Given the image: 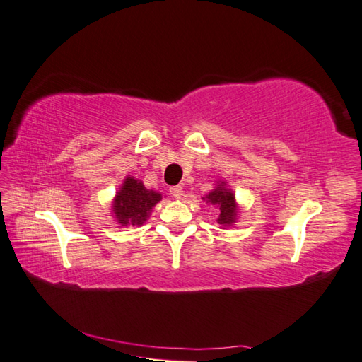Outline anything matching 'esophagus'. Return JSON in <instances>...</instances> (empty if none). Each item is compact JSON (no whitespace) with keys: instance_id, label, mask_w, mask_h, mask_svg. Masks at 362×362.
<instances>
[{"instance_id":"obj_1","label":"esophagus","mask_w":362,"mask_h":362,"mask_svg":"<svg viewBox=\"0 0 362 362\" xmlns=\"http://www.w3.org/2000/svg\"><path fill=\"white\" fill-rule=\"evenodd\" d=\"M171 194H173V197H175V199H182V196H183V188L180 187V185H177V187H173L171 189Z\"/></svg>"}]
</instances>
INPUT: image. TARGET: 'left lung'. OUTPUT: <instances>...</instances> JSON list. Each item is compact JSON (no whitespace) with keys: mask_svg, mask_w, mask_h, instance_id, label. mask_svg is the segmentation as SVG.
<instances>
[{"mask_svg":"<svg viewBox=\"0 0 362 362\" xmlns=\"http://www.w3.org/2000/svg\"><path fill=\"white\" fill-rule=\"evenodd\" d=\"M202 201L216 206L219 211V216L216 221L221 227H233L238 219L240 205H238L235 199V191L228 188L226 180H218L214 189H211L209 194H205L202 197Z\"/></svg>","mask_w":362,"mask_h":362,"instance_id":"obj_1","label":"left lung"}]
</instances>
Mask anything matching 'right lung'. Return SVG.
Here are the masks:
<instances>
[{
    "instance_id": "obj_1",
    "label": "right lung",
    "mask_w": 362,
    "mask_h": 362,
    "mask_svg": "<svg viewBox=\"0 0 362 362\" xmlns=\"http://www.w3.org/2000/svg\"><path fill=\"white\" fill-rule=\"evenodd\" d=\"M160 201L161 193L148 189L140 179L127 175L112 201V216L118 227H140L149 219L153 206Z\"/></svg>"
}]
</instances>
